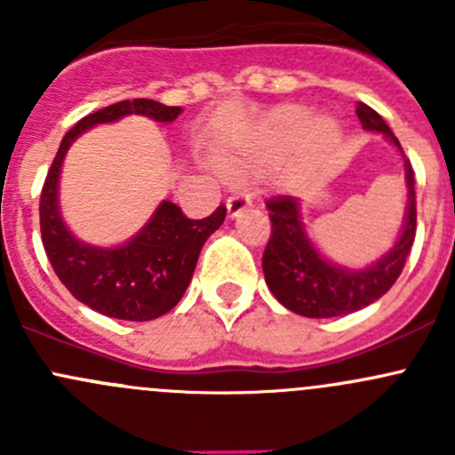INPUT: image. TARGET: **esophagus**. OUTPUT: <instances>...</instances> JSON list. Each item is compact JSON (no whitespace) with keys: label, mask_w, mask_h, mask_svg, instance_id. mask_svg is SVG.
Segmentation results:
<instances>
[{"label":"esophagus","mask_w":455,"mask_h":455,"mask_svg":"<svg viewBox=\"0 0 455 455\" xmlns=\"http://www.w3.org/2000/svg\"><path fill=\"white\" fill-rule=\"evenodd\" d=\"M251 204H253V200H251V196L246 194V191H235V194L227 200L228 215H231V218H235V215H240L242 211L249 209Z\"/></svg>","instance_id":"obj_1"}]
</instances>
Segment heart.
Returning <instances> with one entry per match:
<instances>
[{"label":"heart","mask_w":455,"mask_h":455,"mask_svg":"<svg viewBox=\"0 0 455 455\" xmlns=\"http://www.w3.org/2000/svg\"><path fill=\"white\" fill-rule=\"evenodd\" d=\"M339 140V127L332 118L310 121V112L299 105L273 109L257 127V147L261 154L279 156L299 142L308 156H321Z\"/></svg>","instance_id":"heart-1"}]
</instances>
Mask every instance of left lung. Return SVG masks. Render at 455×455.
I'll list each match as a JSON object with an SVG mask.
<instances>
[{
    "mask_svg": "<svg viewBox=\"0 0 455 455\" xmlns=\"http://www.w3.org/2000/svg\"><path fill=\"white\" fill-rule=\"evenodd\" d=\"M356 116L363 130L380 132L401 149V142L392 134L387 123L370 105H356ZM405 173L410 204L401 237L383 259L363 270L339 268L319 255L306 235L304 222L299 220V204L292 196H273L266 202L270 237L261 257V268L266 283L279 304L301 316L328 319L365 308L394 286L416 237L414 169L410 160L405 163Z\"/></svg>",
    "mask_w": 455,
    "mask_h": 455,
    "instance_id": "left-lung-1",
    "label": "left lung"
}]
</instances>
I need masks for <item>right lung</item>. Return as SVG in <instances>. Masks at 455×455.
<instances>
[{
	"label": "right lung",
	"instance_id": "add662e5",
	"mask_svg": "<svg viewBox=\"0 0 455 455\" xmlns=\"http://www.w3.org/2000/svg\"><path fill=\"white\" fill-rule=\"evenodd\" d=\"M182 108L151 99L121 100L84 116L59 145L39 200L41 242L63 286L92 310L125 321H149L169 313L185 295L206 237L222 227L227 206L209 218L191 220L173 202H163L139 235L116 249H96L76 240L63 224L57 204L59 172L68 147L87 127L142 114L172 123Z\"/></svg>",
	"mask_w": 455,
	"mask_h": 455
}]
</instances>
